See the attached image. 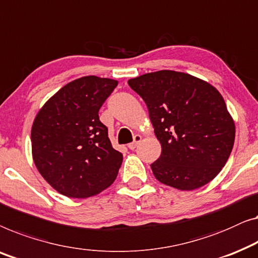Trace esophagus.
Wrapping results in <instances>:
<instances>
[{
	"instance_id": "obj_1",
	"label": "esophagus",
	"mask_w": 258,
	"mask_h": 258,
	"mask_svg": "<svg viewBox=\"0 0 258 258\" xmlns=\"http://www.w3.org/2000/svg\"><path fill=\"white\" fill-rule=\"evenodd\" d=\"M141 141H142V136L141 135H135V137H134V142H133V143L128 144V148L130 149V150H134V149H136V147Z\"/></svg>"
}]
</instances>
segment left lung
Here are the masks:
<instances>
[{
	"label": "left lung",
	"mask_w": 258,
	"mask_h": 258,
	"mask_svg": "<svg viewBox=\"0 0 258 258\" xmlns=\"http://www.w3.org/2000/svg\"><path fill=\"white\" fill-rule=\"evenodd\" d=\"M128 84L149 110L162 145L151 164L157 180L192 191L213 180L228 160L235 124L222 95L206 81L187 73L158 71Z\"/></svg>",
	"instance_id": "obj_1"
}]
</instances>
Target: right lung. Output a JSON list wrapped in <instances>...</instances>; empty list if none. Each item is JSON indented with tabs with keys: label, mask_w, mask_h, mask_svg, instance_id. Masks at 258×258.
Listing matches in <instances>:
<instances>
[{
	"label": "right lung",
	"mask_w": 258,
	"mask_h": 258,
	"mask_svg": "<svg viewBox=\"0 0 258 258\" xmlns=\"http://www.w3.org/2000/svg\"><path fill=\"white\" fill-rule=\"evenodd\" d=\"M117 84L95 76L71 81L44 104L33 121V162L62 196L93 197L116 178L123 156L111 147L99 110Z\"/></svg>",
	"instance_id": "obj_1"
}]
</instances>
